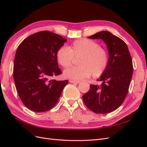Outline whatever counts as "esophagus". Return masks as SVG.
Returning a JSON list of instances; mask_svg holds the SVG:
<instances>
[{
  "label": "esophagus",
  "instance_id": "1",
  "mask_svg": "<svg viewBox=\"0 0 147 147\" xmlns=\"http://www.w3.org/2000/svg\"><path fill=\"white\" fill-rule=\"evenodd\" d=\"M70 83H76V84H78V83H80V81H76V80H69V81Z\"/></svg>",
  "mask_w": 147,
  "mask_h": 147
}]
</instances>
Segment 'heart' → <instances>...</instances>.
<instances>
[{"mask_svg":"<svg viewBox=\"0 0 147 147\" xmlns=\"http://www.w3.org/2000/svg\"><path fill=\"white\" fill-rule=\"evenodd\" d=\"M73 57H81L80 66H71L64 71L66 78L79 81L91 76L99 77L107 69L109 61L108 52L94 40L82 39L69 47L62 46L56 53L58 63L63 67L71 65Z\"/></svg>","mask_w":147,"mask_h":147,"instance_id":"1","label":"heart"}]
</instances>
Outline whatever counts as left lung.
<instances>
[{"label": "left lung", "mask_w": 147, "mask_h": 147, "mask_svg": "<svg viewBox=\"0 0 147 147\" xmlns=\"http://www.w3.org/2000/svg\"><path fill=\"white\" fill-rule=\"evenodd\" d=\"M88 38L103 40L109 61L107 69L97 80L101 82L100 86L91 84L83 100L92 111L108 113L120 107L127 96L134 71L131 57L126 43L110 32L103 30Z\"/></svg>", "instance_id": "1"}]
</instances>
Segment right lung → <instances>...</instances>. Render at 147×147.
<instances>
[{
    "mask_svg": "<svg viewBox=\"0 0 147 147\" xmlns=\"http://www.w3.org/2000/svg\"><path fill=\"white\" fill-rule=\"evenodd\" d=\"M66 41L60 35L45 30L27 37L18 47L13 80L20 100L29 110L35 112L51 110L67 84V80L52 78L62 73L56 53Z\"/></svg>",
    "mask_w": 147,
    "mask_h": 147,
    "instance_id": "obj_1",
    "label": "right lung"
}]
</instances>
